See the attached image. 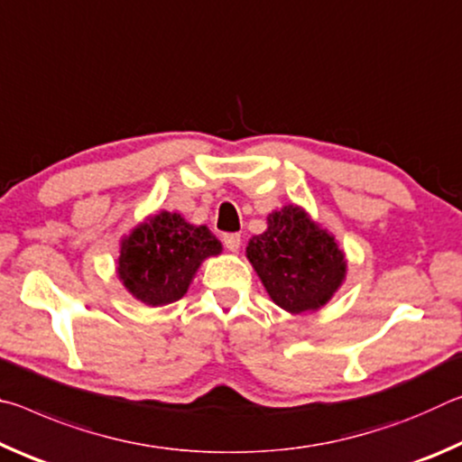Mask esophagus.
<instances>
[{
  "label": "esophagus",
  "mask_w": 462,
  "mask_h": 462,
  "mask_svg": "<svg viewBox=\"0 0 462 462\" xmlns=\"http://www.w3.org/2000/svg\"><path fill=\"white\" fill-rule=\"evenodd\" d=\"M222 242H224L226 248L232 250V253H234V250L240 248V234H224Z\"/></svg>",
  "instance_id": "1"
}]
</instances>
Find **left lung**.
<instances>
[{
  "mask_svg": "<svg viewBox=\"0 0 462 462\" xmlns=\"http://www.w3.org/2000/svg\"><path fill=\"white\" fill-rule=\"evenodd\" d=\"M246 256L271 300L291 314L322 308L346 275L334 236L295 206L269 216L267 232L250 238Z\"/></svg>",
  "mask_w": 462,
  "mask_h": 462,
  "instance_id": "left-lung-1",
  "label": "left lung"
}]
</instances>
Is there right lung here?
<instances>
[{"mask_svg":"<svg viewBox=\"0 0 462 462\" xmlns=\"http://www.w3.org/2000/svg\"><path fill=\"white\" fill-rule=\"evenodd\" d=\"M222 245L206 226H191L179 214L161 212L122 242L118 275L146 306H167L187 293L195 271Z\"/></svg>","mask_w":462,"mask_h":462,"instance_id":"add662e5","label":"right lung"}]
</instances>
